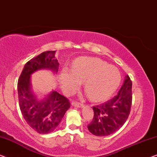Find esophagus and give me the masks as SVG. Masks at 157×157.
<instances>
[{"mask_svg":"<svg viewBox=\"0 0 157 157\" xmlns=\"http://www.w3.org/2000/svg\"><path fill=\"white\" fill-rule=\"evenodd\" d=\"M71 104H72V106H74V107H83L82 104L79 103V102H78V101H72Z\"/></svg>","mask_w":157,"mask_h":157,"instance_id":"1","label":"esophagus"}]
</instances>
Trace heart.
<instances>
[{"instance_id": "heart-1", "label": "heart", "mask_w": 157, "mask_h": 157, "mask_svg": "<svg viewBox=\"0 0 157 157\" xmlns=\"http://www.w3.org/2000/svg\"><path fill=\"white\" fill-rule=\"evenodd\" d=\"M61 87L66 93H72L84 83L85 93L92 101L107 100L117 89L121 75L115 67L96 57H80L75 62L72 70H63Z\"/></svg>"}]
</instances>
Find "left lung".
Wrapping results in <instances>:
<instances>
[{
    "mask_svg": "<svg viewBox=\"0 0 157 157\" xmlns=\"http://www.w3.org/2000/svg\"><path fill=\"white\" fill-rule=\"evenodd\" d=\"M132 87L129 77L125 76L123 85L114 98L92 107L94 117L87 126L92 134L98 136H108L122 127L131 109Z\"/></svg>",
    "mask_w": 157,
    "mask_h": 157,
    "instance_id": "1",
    "label": "left lung"
}]
</instances>
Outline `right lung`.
I'll return each instance as SVG.
<instances>
[{"label":"right lung","instance_id":"right-lung-1","mask_svg":"<svg viewBox=\"0 0 157 157\" xmlns=\"http://www.w3.org/2000/svg\"><path fill=\"white\" fill-rule=\"evenodd\" d=\"M56 51H46L28 61L24 66L17 82L19 106L25 122L39 134H48L58 127L65 112L70 107L67 98L52 90L38 100L32 91L30 77L40 70L58 71Z\"/></svg>","mask_w":157,"mask_h":157}]
</instances>
